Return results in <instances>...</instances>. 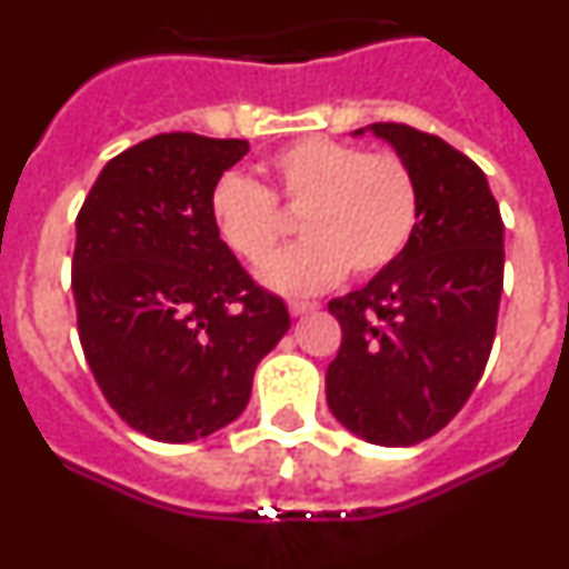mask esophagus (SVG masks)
I'll list each match as a JSON object with an SVG mask.
<instances>
[{"label":"esophagus","instance_id":"obj_1","mask_svg":"<svg viewBox=\"0 0 569 569\" xmlns=\"http://www.w3.org/2000/svg\"><path fill=\"white\" fill-rule=\"evenodd\" d=\"M288 310L293 316L313 313V310H319V301H288Z\"/></svg>","mask_w":569,"mask_h":569}]
</instances>
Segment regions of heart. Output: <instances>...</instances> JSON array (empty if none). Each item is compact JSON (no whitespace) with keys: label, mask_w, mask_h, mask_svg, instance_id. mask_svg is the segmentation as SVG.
Returning a JSON list of instances; mask_svg holds the SVG:
<instances>
[{"label":"heart","mask_w":569,"mask_h":569,"mask_svg":"<svg viewBox=\"0 0 569 569\" xmlns=\"http://www.w3.org/2000/svg\"><path fill=\"white\" fill-rule=\"evenodd\" d=\"M270 188L239 173L210 190V222L248 264H264L284 239V216H301L305 244L264 268L281 293H316L345 276L370 279L390 268L413 239L419 188L401 156L367 153L328 136H308L268 162Z\"/></svg>","instance_id":"1"}]
</instances>
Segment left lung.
Returning <instances> with one entry per match:
<instances>
[{
    "mask_svg": "<svg viewBox=\"0 0 569 569\" xmlns=\"http://www.w3.org/2000/svg\"><path fill=\"white\" fill-rule=\"evenodd\" d=\"M367 128L413 170L419 222L390 268L328 305L341 325L328 405L370 445L410 447L439 433L485 373L505 284V222L487 176L453 144L410 124Z\"/></svg>",
    "mask_w": 569,
    "mask_h": 569,
    "instance_id": "8db88e82",
    "label": "left lung"
}]
</instances>
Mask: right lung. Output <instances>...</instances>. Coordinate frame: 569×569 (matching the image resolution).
Masks as SVG:
<instances>
[{"mask_svg":"<svg viewBox=\"0 0 569 569\" xmlns=\"http://www.w3.org/2000/svg\"><path fill=\"white\" fill-rule=\"evenodd\" d=\"M244 139L159 133L113 156L77 216L73 299L93 379L148 439H204L248 407L259 361L288 333L210 222V190Z\"/></svg>","mask_w":569,"mask_h":569,"instance_id":"add662e5","label":"right lung"}]
</instances>
